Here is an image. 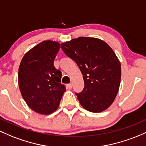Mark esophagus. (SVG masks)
Returning <instances> with one entry per match:
<instances>
[{"instance_id":"obj_1","label":"esophagus","mask_w":146,"mask_h":146,"mask_svg":"<svg viewBox=\"0 0 146 146\" xmlns=\"http://www.w3.org/2000/svg\"><path fill=\"white\" fill-rule=\"evenodd\" d=\"M72 86H73V85H72V84H67V87H68V89H71Z\"/></svg>"}]
</instances>
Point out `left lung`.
Returning <instances> with one entry per match:
<instances>
[{
    "label": "left lung",
    "instance_id": "obj_1",
    "mask_svg": "<svg viewBox=\"0 0 146 146\" xmlns=\"http://www.w3.org/2000/svg\"><path fill=\"white\" fill-rule=\"evenodd\" d=\"M61 48L83 75L84 87L76 94L80 105L94 113L107 110L114 101L121 78V62L111 48L101 39L84 36L62 43Z\"/></svg>",
    "mask_w": 146,
    "mask_h": 146
}]
</instances>
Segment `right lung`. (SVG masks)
<instances>
[{"mask_svg":"<svg viewBox=\"0 0 146 146\" xmlns=\"http://www.w3.org/2000/svg\"><path fill=\"white\" fill-rule=\"evenodd\" d=\"M60 48L57 41H44L23 56L19 68V86L24 100L33 111L48 115L57 110L65 86L62 73L54 66Z\"/></svg>","mask_w":146,"mask_h":146,"instance_id":"1","label":"right lung"}]
</instances>
